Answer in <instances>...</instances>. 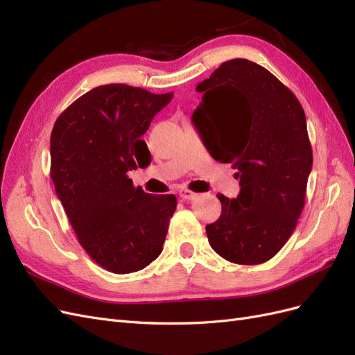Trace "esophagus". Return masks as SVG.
Masks as SVG:
<instances>
[{
	"mask_svg": "<svg viewBox=\"0 0 355 355\" xmlns=\"http://www.w3.org/2000/svg\"><path fill=\"white\" fill-rule=\"evenodd\" d=\"M178 193L183 199H187V201H193V199H196V196H198V193L192 192V190H189V189H180Z\"/></svg>",
	"mask_w": 355,
	"mask_h": 355,
	"instance_id": "esophagus-1",
	"label": "esophagus"
}]
</instances>
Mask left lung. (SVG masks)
I'll use <instances>...</instances> for the list:
<instances>
[{"mask_svg": "<svg viewBox=\"0 0 355 355\" xmlns=\"http://www.w3.org/2000/svg\"><path fill=\"white\" fill-rule=\"evenodd\" d=\"M192 121L214 160L239 169L240 193L217 195L222 214L207 225L210 246L226 261L257 266L294 232L306 201L312 147L293 91L257 62L225 61L198 84Z\"/></svg>", "mask_w": 355, "mask_h": 355, "instance_id": "obj_1", "label": "left lung"}]
</instances>
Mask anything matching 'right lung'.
<instances>
[{
	"label": "right lung",
	"instance_id": "1",
	"mask_svg": "<svg viewBox=\"0 0 355 355\" xmlns=\"http://www.w3.org/2000/svg\"><path fill=\"white\" fill-rule=\"evenodd\" d=\"M172 93L100 85L75 100L51 133V178L78 241L115 275L142 270L162 253L174 195H150L127 172L148 166L141 136Z\"/></svg>",
	"mask_w": 355,
	"mask_h": 355
}]
</instances>
